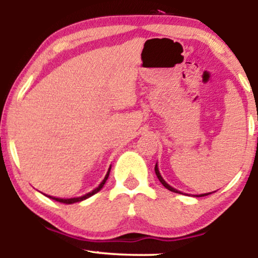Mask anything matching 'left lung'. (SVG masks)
Masks as SVG:
<instances>
[{
    "label": "left lung",
    "mask_w": 258,
    "mask_h": 258,
    "mask_svg": "<svg viewBox=\"0 0 258 258\" xmlns=\"http://www.w3.org/2000/svg\"><path fill=\"white\" fill-rule=\"evenodd\" d=\"M155 173H156V176H158V178H159V180L160 182H161V184L165 186V188L166 189H168V190H171V191H173V193H179L180 194V191L179 190H177V189H174V188H172V186L171 185H168L166 182H165L164 180V178H162L161 177V174H160V172H159V168H158V164L155 165ZM209 194H212V193H207V194H200V195H194V197H205V195H209Z\"/></svg>",
    "instance_id": "1"
}]
</instances>
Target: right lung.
<instances>
[{
	"label": "right lung",
	"mask_w": 258,
	"mask_h": 258,
	"mask_svg": "<svg viewBox=\"0 0 258 258\" xmlns=\"http://www.w3.org/2000/svg\"><path fill=\"white\" fill-rule=\"evenodd\" d=\"M109 172H110V168H109V171H108V173H106V176L104 177V179L102 180V183H100V184L97 186L96 189H93V190L92 191H90V193L88 194H86V195H84V197H79V198H72V199H60V198H53V197H48V198H51V199H53V200H55V201H59V203H61V204H68V205H69V204H74V203H79V201H82V200H85V199H87V198H90V197H92V195H94L96 193H98V191L100 190V189L103 188V185L105 184V182H106V179H108V177H109Z\"/></svg>",
	"instance_id": "right-lung-1"
}]
</instances>
